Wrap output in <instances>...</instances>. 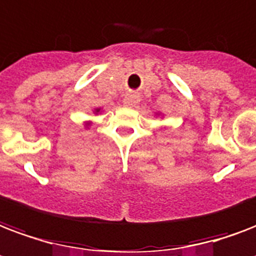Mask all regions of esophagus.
Returning <instances> with one entry per match:
<instances>
[{"label": "esophagus", "mask_w": 256, "mask_h": 256, "mask_svg": "<svg viewBox=\"0 0 256 256\" xmlns=\"http://www.w3.org/2000/svg\"><path fill=\"white\" fill-rule=\"evenodd\" d=\"M140 102V96L136 94H128L124 99V104L128 107H136Z\"/></svg>", "instance_id": "esophagus-1"}]
</instances>
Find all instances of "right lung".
Wrapping results in <instances>:
<instances>
[{
	"instance_id": "add662e5",
	"label": "right lung",
	"mask_w": 256,
	"mask_h": 256,
	"mask_svg": "<svg viewBox=\"0 0 256 256\" xmlns=\"http://www.w3.org/2000/svg\"><path fill=\"white\" fill-rule=\"evenodd\" d=\"M98 111H99V110H96V112H98Z\"/></svg>"
}]
</instances>
